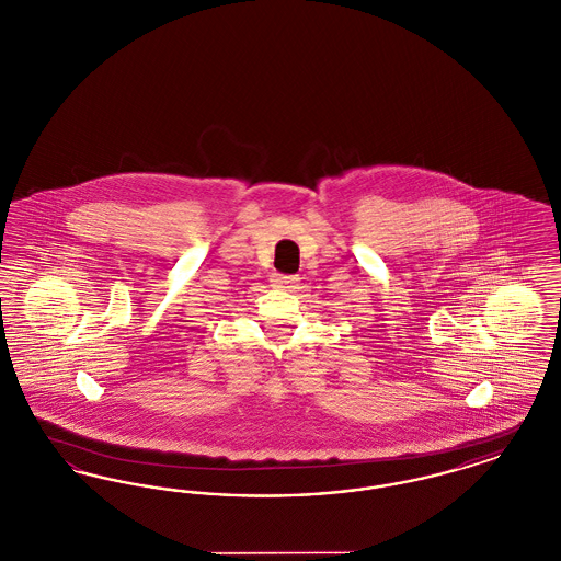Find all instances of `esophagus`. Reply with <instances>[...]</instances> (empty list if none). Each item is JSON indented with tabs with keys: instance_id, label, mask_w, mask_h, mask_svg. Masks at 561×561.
<instances>
[{
	"instance_id": "obj_1",
	"label": "esophagus",
	"mask_w": 561,
	"mask_h": 561,
	"mask_svg": "<svg viewBox=\"0 0 561 561\" xmlns=\"http://www.w3.org/2000/svg\"><path fill=\"white\" fill-rule=\"evenodd\" d=\"M296 282H298V275H284V273H273V277H271V284H273V288H282V290H290Z\"/></svg>"
}]
</instances>
